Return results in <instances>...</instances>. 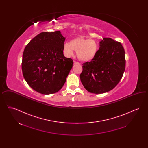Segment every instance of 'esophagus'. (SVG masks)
<instances>
[{"label": "esophagus", "mask_w": 148, "mask_h": 148, "mask_svg": "<svg viewBox=\"0 0 148 148\" xmlns=\"http://www.w3.org/2000/svg\"><path fill=\"white\" fill-rule=\"evenodd\" d=\"M74 64H80L79 62H76V61H74Z\"/></svg>", "instance_id": "1"}]
</instances>
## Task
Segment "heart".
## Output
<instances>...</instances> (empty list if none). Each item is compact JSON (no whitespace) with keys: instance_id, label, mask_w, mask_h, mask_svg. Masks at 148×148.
I'll return each instance as SVG.
<instances>
[{"instance_id":"obj_1","label":"heart","mask_w":148,"mask_h":148,"mask_svg":"<svg viewBox=\"0 0 148 148\" xmlns=\"http://www.w3.org/2000/svg\"><path fill=\"white\" fill-rule=\"evenodd\" d=\"M63 49L66 56H72L75 50L80 60L86 62L91 60L96 56L98 51L99 45L93 39L79 36L73 39L70 42H65Z\"/></svg>"}]
</instances>
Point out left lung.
I'll list each match as a JSON object with an SVG mask.
<instances>
[{
  "label": "left lung",
  "instance_id": "1",
  "mask_svg": "<svg viewBox=\"0 0 148 148\" xmlns=\"http://www.w3.org/2000/svg\"><path fill=\"white\" fill-rule=\"evenodd\" d=\"M125 69V51L121 44L110 38H103L96 56L83 64L80 80L88 92L104 93L119 83Z\"/></svg>",
  "mask_w": 148,
  "mask_h": 148
}]
</instances>
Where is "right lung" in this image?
Here are the masks:
<instances>
[{
    "instance_id": "add662e5",
    "label": "right lung",
    "mask_w": 148,
    "mask_h": 148,
    "mask_svg": "<svg viewBox=\"0 0 148 148\" xmlns=\"http://www.w3.org/2000/svg\"><path fill=\"white\" fill-rule=\"evenodd\" d=\"M65 40L60 31L42 32L25 47L21 63L23 75L36 92L56 93L65 83L73 60L64 56Z\"/></svg>"
}]
</instances>
